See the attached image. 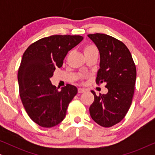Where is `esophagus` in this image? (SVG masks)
Wrapping results in <instances>:
<instances>
[{
	"label": "esophagus",
	"mask_w": 155,
	"mask_h": 155,
	"mask_svg": "<svg viewBox=\"0 0 155 155\" xmlns=\"http://www.w3.org/2000/svg\"><path fill=\"white\" fill-rule=\"evenodd\" d=\"M84 91H85V90H84V89H83V88H81V87L78 88V92H79V93H82V92H84Z\"/></svg>",
	"instance_id": "obj_1"
}]
</instances>
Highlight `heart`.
Returning <instances> with one entry per match:
<instances>
[{"label": "heart", "instance_id": "b5f03b06", "mask_svg": "<svg viewBox=\"0 0 155 155\" xmlns=\"http://www.w3.org/2000/svg\"><path fill=\"white\" fill-rule=\"evenodd\" d=\"M95 52H98V49H97V46L94 45V44H87V45L84 47V55L90 54Z\"/></svg>", "mask_w": 155, "mask_h": 155}]
</instances>
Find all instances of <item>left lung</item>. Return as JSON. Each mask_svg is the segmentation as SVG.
<instances>
[{
	"mask_svg": "<svg viewBox=\"0 0 155 155\" xmlns=\"http://www.w3.org/2000/svg\"><path fill=\"white\" fill-rule=\"evenodd\" d=\"M100 54L96 83L104 82L108 92L97 95L90 107L91 117L109 128L121 121L130 109L135 91L136 67L130 51L122 41L104 34L88 35Z\"/></svg>",
	"mask_w": 155,
	"mask_h": 155,
	"instance_id": "8db88e82",
	"label": "left lung"
}]
</instances>
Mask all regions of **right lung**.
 Instances as JSON below:
<instances>
[{
    "label": "right lung",
    "instance_id": "right-lung-1",
    "mask_svg": "<svg viewBox=\"0 0 155 155\" xmlns=\"http://www.w3.org/2000/svg\"><path fill=\"white\" fill-rule=\"evenodd\" d=\"M82 39L80 35H52L34 42L23 54L18 73L20 97L29 118L40 126L60 124L77 94V87L69 84L58 91L50 78Z\"/></svg>",
    "mask_w": 155,
    "mask_h": 155
}]
</instances>
